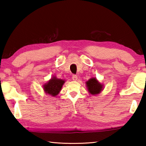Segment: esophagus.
<instances>
[{"mask_svg":"<svg viewBox=\"0 0 146 146\" xmlns=\"http://www.w3.org/2000/svg\"><path fill=\"white\" fill-rule=\"evenodd\" d=\"M77 75H72V79L73 80H77Z\"/></svg>","mask_w":146,"mask_h":146,"instance_id":"obj_1","label":"esophagus"}]
</instances>
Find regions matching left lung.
<instances>
[{
  "instance_id": "obj_1",
  "label": "left lung",
  "mask_w": 146,
  "mask_h": 146,
  "mask_svg": "<svg viewBox=\"0 0 146 146\" xmlns=\"http://www.w3.org/2000/svg\"><path fill=\"white\" fill-rule=\"evenodd\" d=\"M86 84H87L89 92L92 95H97L100 93V91L102 90V85H101L95 78L90 79L86 82Z\"/></svg>"
}]
</instances>
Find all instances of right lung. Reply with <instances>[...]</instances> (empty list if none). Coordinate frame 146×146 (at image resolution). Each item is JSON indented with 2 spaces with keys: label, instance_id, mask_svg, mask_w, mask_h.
Here are the masks:
<instances>
[{
  "label": "right lung",
  "instance_id": "right-lung-1",
  "mask_svg": "<svg viewBox=\"0 0 146 146\" xmlns=\"http://www.w3.org/2000/svg\"><path fill=\"white\" fill-rule=\"evenodd\" d=\"M64 83V80L56 78L55 76H54L44 86V90L46 93L55 97L60 92Z\"/></svg>",
  "mask_w": 146,
  "mask_h": 146
}]
</instances>
